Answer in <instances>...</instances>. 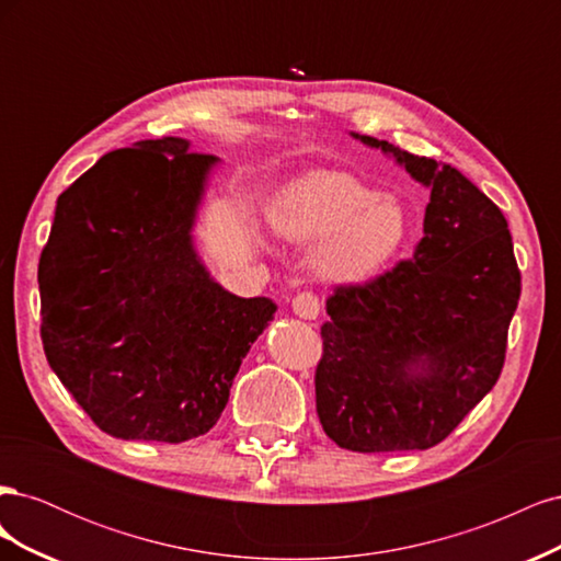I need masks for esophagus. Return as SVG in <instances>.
<instances>
[{
    "mask_svg": "<svg viewBox=\"0 0 561 561\" xmlns=\"http://www.w3.org/2000/svg\"><path fill=\"white\" fill-rule=\"evenodd\" d=\"M293 311L299 318H307V320H316L320 313V299L316 293L311 290H304L293 299Z\"/></svg>",
    "mask_w": 561,
    "mask_h": 561,
    "instance_id": "1",
    "label": "esophagus"
}]
</instances>
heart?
<instances>
[{
	"mask_svg": "<svg viewBox=\"0 0 561 561\" xmlns=\"http://www.w3.org/2000/svg\"><path fill=\"white\" fill-rule=\"evenodd\" d=\"M268 225L280 239L313 245V264L325 278L358 280L396 257L410 219L393 196H379L346 173L304 175L268 203Z\"/></svg>",
	"mask_w": 561,
	"mask_h": 561,
	"instance_id": "heart-1",
	"label": "heart"
}]
</instances>
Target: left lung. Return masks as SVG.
Listing matches in <instances>:
<instances>
[{"instance_id":"left-lung-1","label":"left lung","mask_w":561,"mask_h":561,"mask_svg":"<svg viewBox=\"0 0 561 561\" xmlns=\"http://www.w3.org/2000/svg\"><path fill=\"white\" fill-rule=\"evenodd\" d=\"M360 140L428 184L431 203L414 257L334 287L320 328L316 410L344 449H431L499 381L522 274L501 208L466 175L386 140Z\"/></svg>"}]
</instances>
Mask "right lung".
Here are the masks:
<instances>
[{
    "mask_svg": "<svg viewBox=\"0 0 561 561\" xmlns=\"http://www.w3.org/2000/svg\"><path fill=\"white\" fill-rule=\"evenodd\" d=\"M213 163L182 138L142 140L58 196L37 271L42 344L107 435L178 445L208 433L274 318V301L222 290L194 252Z\"/></svg>",
    "mask_w": 561,
    "mask_h": 561,
    "instance_id": "1",
    "label": "right lung"
}]
</instances>
